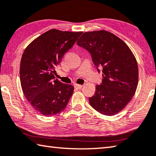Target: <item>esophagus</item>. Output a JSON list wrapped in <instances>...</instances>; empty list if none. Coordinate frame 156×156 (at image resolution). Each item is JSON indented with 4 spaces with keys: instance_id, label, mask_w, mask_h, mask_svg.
I'll return each mask as SVG.
<instances>
[{
    "instance_id": "34e87169",
    "label": "esophagus",
    "mask_w": 156,
    "mask_h": 156,
    "mask_svg": "<svg viewBox=\"0 0 156 156\" xmlns=\"http://www.w3.org/2000/svg\"><path fill=\"white\" fill-rule=\"evenodd\" d=\"M74 87L76 88V89H80L82 87H83V85L81 84H74Z\"/></svg>"
}]
</instances>
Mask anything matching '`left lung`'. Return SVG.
<instances>
[{
	"mask_svg": "<svg viewBox=\"0 0 156 156\" xmlns=\"http://www.w3.org/2000/svg\"><path fill=\"white\" fill-rule=\"evenodd\" d=\"M91 55L93 62L102 68L103 79L95 87L90 105L101 114H117L131 101L136 90L138 69L134 55L120 38L105 30L86 32L77 41Z\"/></svg>",
	"mask_w": 156,
	"mask_h": 156,
	"instance_id": "left-lung-1",
	"label": "left lung"
}]
</instances>
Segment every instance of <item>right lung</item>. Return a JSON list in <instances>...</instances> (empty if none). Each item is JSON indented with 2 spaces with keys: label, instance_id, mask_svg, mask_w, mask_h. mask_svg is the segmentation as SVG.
<instances>
[{
  "label": "right lung",
  "instance_id": "right-lung-1",
  "mask_svg": "<svg viewBox=\"0 0 156 156\" xmlns=\"http://www.w3.org/2000/svg\"><path fill=\"white\" fill-rule=\"evenodd\" d=\"M83 32L51 29L37 37L24 50L20 76L22 91L39 114L51 117L66 108L74 87L54 80L55 67Z\"/></svg>",
  "mask_w": 156,
  "mask_h": 156
}]
</instances>
